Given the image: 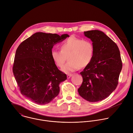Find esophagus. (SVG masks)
Here are the masks:
<instances>
[{"mask_svg":"<svg viewBox=\"0 0 133 133\" xmlns=\"http://www.w3.org/2000/svg\"><path fill=\"white\" fill-rule=\"evenodd\" d=\"M72 76V74H68V75H67V79H69Z\"/></svg>","mask_w":133,"mask_h":133,"instance_id":"esophagus-1","label":"esophagus"}]
</instances>
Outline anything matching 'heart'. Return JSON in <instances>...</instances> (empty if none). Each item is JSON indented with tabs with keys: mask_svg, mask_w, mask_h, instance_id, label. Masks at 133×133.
<instances>
[{
	"mask_svg": "<svg viewBox=\"0 0 133 133\" xmlns=\"http://www.w3.org/2000/svg\"><path fill=\"white\" fill-rule=\"evenodd\" d=\"M59 47L61 51H52L51 57L59 68L63 67L67 57L68 62L62 69L66 73L87 66L94 57V44L89 39L72 36L61 43Z\"/></svg>",
	"mask_w": 133,
	"mask_h": 133,
	"instance_id": "heart-1",
	"label": "heart"
}]
</instances>
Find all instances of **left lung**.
Here are the masks:
<instances>
[{
  "mask_svg": "<svg viewBox=\"0 0 133 133\" xmlns=\"http://www.w3.org/2000/svg\"><path fill=\"white\" fill-rule=\"evenodd\" d=\"M94 46L90 63L80 72L82 83L78 89L79 95L91 102L102 101L116 89L122 68L118 46L104 32L99 30L84 32Z\"/></svg>",
  "mask_w": 133,
  "mask_h": 133,
  "instance_id": "obj_1",
  "label": "left lung"
}]
</instances>
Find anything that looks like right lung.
<instances>
[{"label": "right lung", "mask_w": 133, "mask_h": 133, "mask_svg": "<svg viewBox=\"0 0 133 133\" xmlns=\"http://www.w3.org/2000/svg\"><path fill=\"white\" fill-rule=\"evenodd\" d=\"M69 37L67 34L36 32L17 48L13 73L21 94L41 105L52 101L59 92V84L67 79L53 62V46Z\"/></svg>", "instance_id": "1"}]
</instances>
